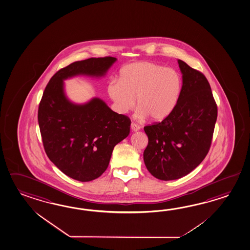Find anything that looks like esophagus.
<instances>
[{
  "mask_svg": "<svg viewBox=\"0 0 250 250\" xmlns=\"http://www.w3.org/2000/svg\"><path fill=\"white\" fill-rule=\"evenodd\" d=\"M131 128H132V130H133V132H137L139 131L140 129H141V126L137 125V124H135V123H132L131 124Z\"/></svg>",
  "mask_w": 250,
  "mask_h": 250,
  "instance_id": "1",
  "label": "esophagus"
}]
</instances>
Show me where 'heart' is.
I'll list each match as a JSON object with an SVG mask.
<instances>
[{"mask_svg":"<svg viewBox=\"0 0 250 250\" xmlns=\"http://www.w3.org/2000/svg\"><path fill=\"white\" fill-rule=\"evenodd\" d=\"M183 90L178 72L153 62H135L124 66L118 81L107 85V93L119 114L140 107L137 117L161 122L173 112Z\"/></svg>","mask_w":250,"mask_h":250,"instance_id":"1","label":"heart"}]
</instances>
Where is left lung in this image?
<instances>
[{
  "label": "left lung",
  "instance_id": "1",
  "mask_svg": "<svg viewBox=\"0 0 250 250\" xmlns=\"http://www.w3.org/2000/svg\"><path fill=\"white\" fill-rule=\"evenodd\" d=\"M183 90L178 104L162 122L144 126L148 143L143 159L154 177L171 181L190 173L208 155L217 105L204 75L178 60Z\"/></svg>",
  "mask_w": 250,
  "mask_h": 250
}]
</instances>
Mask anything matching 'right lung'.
Wrapping results in <instances>:
<instances>
[{
  "instance_id": "obj_1",
  "label": "right lung",
  "mask_w": 250,
  "mask_h": 250,
  "mask_svg": "<svg viewBox=\"0 0 250 250\" xmlns=\"http://www.w3.org/2000/svg\"><path fill=\"white\" fill-rule=\"evenodd\" d=\"M116 61L90 58L63 67L51 77L39 104L38 124L48 158L80 182L92 181L106 171L114 147L130 133L131 120L98 98L83 105L72 103L64 93L63 80L78 75L102 77Z\"/></svg>"
}]
</instances>
